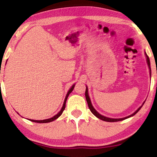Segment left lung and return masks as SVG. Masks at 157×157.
<instances>
[{
  "label": "left lung",
  "mask_w": 157,
  "mask_h": 157,
  "mask_svg": "<svg viewBox=\"0 0 157 157\" xmlns=\"http://www.w3.org/2000/svg\"><path fill=\"white\" fill-rule=\"evenodd\" d=\"M145 56H146V58H147V65H148L149 69H150V75H151V66H151V63H150V60H149L148 56L147 55V54H146V53H145ZM88 92H89V91H88V88L86 87V93H85V95H86V101H87L88 105H89V108L90 111H91V113H92L94 115V116H96L97 118H99V119H100V120H103V121H106V122H118V121H122V120H125V119L134 116V115L136 114V113H137L138 111H140V109H141V108L142 107V105H144V103H145V102H144L143 103H142V105L141 106H140V107L139 108V109H138L137 110H136V111H135V112H134V113H132V114L130 115V116H128V117H124V118H120V119H113V118H109V117H105V116H102V115L100 114V113H99L97 112V111H96V110L94 109V108L93 107L92 104H91V100H90V97H89V93H88Z\"/></svg>",
  "instance_id": "left-lung-1"
}]
</instances>
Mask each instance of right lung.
Wrapping results in <instances>:
<instances>
[{
	"label": "right lung",
	"instance_id": "obj_1",
	"mask_svg": "<svg viewBox=\"0 0 157 157\" xmlns=\"http://www.w3.org/2000/svg\"><path fill=\"white\" fill-rule=\"evenodd\" d=\"M75 85H73V86H72V87H71V89H70L69 90H68V91L67 94H66V98H65V100H64L63 105V107H62V109H61L60 111H59V112L57 113V114L55 115V116H54L53 117H52V118H49V119H46V120H30V121H32V122H38V123H46V122H52V121H54V120H55L56 119H57V118H58L59 117H60V115L62 114L63 111H64L65 108H66V100H67V98H68V95H69V94L71 93V91H73L74 88H75Z\"/></svg>",
	"mask_w": 157,
	"mask_h": 157
}]
</instances>
